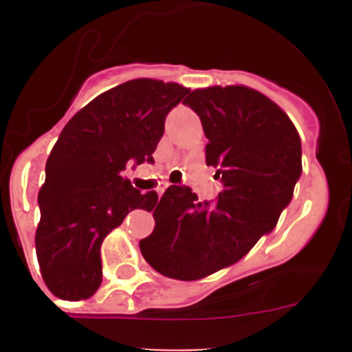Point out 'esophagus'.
Returning a JSON list of instances; mask_svg holds the SVG:
<instances>
[{
	"label": "esophagus",
	"instance_id": "34e87169",
	"mask_svg": "<svg viewBox=\"0 0 352 352\" xmlns=\"http://www.w3.org/2000/svg\"><path fill=\"white\" fill-rule=\"evenodd\" d=\"M168 186H170V182H162V184H160V187H158V189H156V192H158V196H162V194L165 192L166 187H168Z\"/></svg>",
	"mask_w": 352,
	"mask_h": 352
}]
</instances>
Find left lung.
<instances>
[{
	"label": "left lung",
	"mask_w": 352,
	"mask_h": 352,
	"mask_svg": "<svg viewBox=\"0 0 352 352\" xmlns=\"http://www.w3.org/2000/svg\"><path fill=\"white\" fill-rule=\"evenodd\" d=\"M184 104L201 119L206 165L223 190L197 202L189 187L170 186L140 248L160 274L194 281L239 262L274 230L301 177V141L289 117L252 88L194 90Z\"/></svg>",
	"instance_id": "8db88e82"
}]
</instances>
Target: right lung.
Segmentation results:
<instances>
[{"instance_id": "right-lung-1", "label": "right lung", "mask_w": 352, "mask_h": 352, "mask_svg": "<svg viewBox=\"0 0 352 352\" xmlns=\"http://www.w3.org/2000/svg\"><path fill=\"white\" fill-rule=\"evenodd\" d=\"M189 90L140 78L85 105L59 134L38 192L35 250L45 285L69 301L90 298L102 283L100 245L133 209H151L158 194H141L122 177L126 165L155 163L165 119Z\"/></svg>"}]
</instances>
